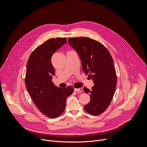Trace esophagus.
<instances>
[{
  "instance_id": "34e87169",
  "label": "esophagus",
  "mask_w": 147,
  "mask_h": 147,
  "mask_svg": "<svg viewBox=\"0 0 147 147\" xmlns=\"http://www.w3.org/2000/svg\"><path fill=\"white\" fill-rule=\"evenodd\" d=\"M75 91L77 92H82L83 91V89L82 88H74V89Z\"/></svg>"
}]
</instances>
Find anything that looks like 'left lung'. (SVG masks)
I'll return each instance as SVG.
<instances>
[{
  "label": "left lung",
  "instance_id": "left-lung-1",
  "mask_svg": "<svg viewBox=\"0 0 147 147\" xmlns=\"http://www.w3.org/2000/svg\"><path fill=\"white\" fill-rule=\"evenodd\" d=\"M68 40L80 58L83 71L94 84L91 90L84 88L91 99L84 109L91 115H100L109 106L116 90L117 77L113 59L108 50L95 40L87 37Z\"/></svg>",
  "mask_w": 147,
  "mask_h": 147
}]
</instances>
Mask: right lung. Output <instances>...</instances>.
<instances>
[{
	"instance_id": "1",
	"label": "right lung",
	"mask_w": 147,
	"mask_h": 147,
	"mask_svg": "<svg viewBox=\"0 0 147 147\" xmlns=\"http://www.w3.org/2000/svg\"><path fill=\"white\" fill-rule=\"evenodd\" d=\"M66 43L65 38L48 39L32 52L27 66L25 82L27 90L38 109L52 119L64 112L66 99L74 91L71 86L57 87L52 81L55 70L51 57Z\"/></svg>"
}]
</instances>
